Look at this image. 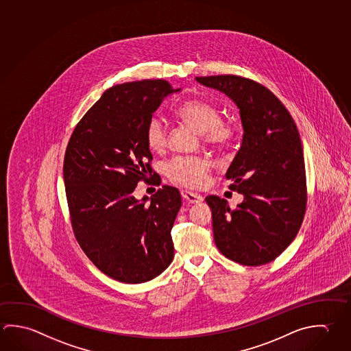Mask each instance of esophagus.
<instances>
[{
    "label": "esophagus",
    "instance_id": "1",
    "mask_svg": "<svg viewBox=\"0 0 351 351\" xmlns=\"http://www.w3.org/2000/svg\"><path fill=\"white\" fill-rule=\"evenodd\" d=\"M181 196L186 202L189 203H201L203 201V197L201 195H197L190 191H181Z\"/></svg>",
    "mask_w": 351,
    "mask_h": 351
}]
</instances>
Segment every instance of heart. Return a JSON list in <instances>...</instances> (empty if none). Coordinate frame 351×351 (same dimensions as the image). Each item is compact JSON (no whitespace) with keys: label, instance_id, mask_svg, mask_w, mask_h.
<instances>
[{"label":"heart","instance_id":"heart-1","mask_svg":"<svg viewBox=\"0 0 351 351\" xmlns=\"http://www.w3.org/2000/svg\"><path fill=\"white\" fill-rule=\"evenodd\" d=\"M178 116L202 132L206 142L223 145L234 136V128L221 121V110L212 102L191 99L178 106ZM145 142L154 153H161L167 145V124L159 116H153L145 127ZM212 164L201 156H175L164 164V173L175 184L199 189L208 182Z\"/></svg>","mask_w":351,"mask_h":351}]
</instances>
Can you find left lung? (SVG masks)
<instances>
[{
	"label": "left lung",
	"instance_id": "left-lung-1",
	"mask_svg": "<svg viewBox=\"0 0 351 351\" xmlns=\"http://www.w3.org/2000/svg\"><path fill=\"white\" fill-rule=\"evenodd\" d=\"M203 86L226 93L239 108L243 142L226 178L244 201L230 209L224 198L206 197L215 245L246 266L267 264L282 254L301 228L306 171L293 118L270 90L235 75L202 76Z\"/></svg>",
	"mask_w": 351,
	"mask_h": 351
}]
</instances>
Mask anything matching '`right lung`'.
Listing matches in <instances>:
<instances>
[{"instance_id": "obj_1", "label": "right lung", "mask_w": 351, "mask_h": 351, "mask_svg": "<svg viewBox=\"0 0 351 351\" xmlns=\"http://www.w3.org/2000/svg\"><path fill=\"white\" fill-rule=\"evenodd\" d=\"M178 91L165 80L112 86L69 141L62 171L75 238L97 269L119 282H147L173 261L180 192L167 184L142 199L133 192L155 175L147 123Z\"/></svg>"}]
</instances>
